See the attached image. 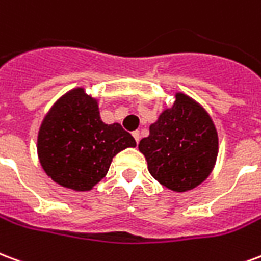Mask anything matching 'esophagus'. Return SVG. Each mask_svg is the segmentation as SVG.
Wrapping results in <instances>:
<instances>
[{
    "instance_id": "obj_1",
    "label": "esophagus",
    "mask_w": 261,
    "mask_h": 261,
    "mask_svg": "<svg viewBox=\"0 0 261 261\" xmlns=\"http://www.w3.org/2000/svg\"><path fill=\"white\" fill-rule=\"evenodd\" d=\"M132 135H133V138H135V140H136V143H139V139H140V133H139V130H135Z\"/></svg>"
}]
</instances>
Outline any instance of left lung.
Wrapping results in <instances>:
<instances>
[{
    "label": "left lung",
    "mask_w": 261,
    "mask_h": 261,
    "mask_svg": "<svg viewBox=\"0 0 261 261\" xmlns=\"http://www.w3.org/2000/svg\"><path fill=\"white\" fill-rule=\"evenodd\" d=\"M154 179L174 192L199 186L216 165L218 135L208 112L184 93L150 125L139 143Z\"/></svg>",
    "instance_id": "8db88e82"
}]
</instances>
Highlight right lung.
<instances>
[{"mask_svg": "<svg viewBox=\"0 0 261 261\" xmlns=\"http://www.w3.org/2000/svg\"><path fill=\"white\" fill-rule=\"evenodd\" d=\"M136 142L119 123H104L98 102L76 87L61 97L40 125L37 155L51 179L86 192L107 175L112 159Z\"/></svg>", "mask_w": 261, "mask_h": 261, "instance_id": "obj_1", "label": "right lung"}]
</instances>
